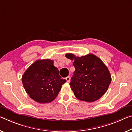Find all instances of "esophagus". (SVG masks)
I'll return each mask as SVG.
<instances>
[{
  "mask_svg": "<svg viewBox=\"0 0 132 132\" xmlns=\"http://www.w3.org/2000/svg\"><path fill=\"white\" fill-rule=\"evenodd\" d=\"M65 79H66V80L67 82H69L70 80V77L69 76H68V77H66V78H65Z\"/></svg>",
  "mask_w": 132,
  "mask_h": 132,
  "instance_id": "esophagus-1",
  "label": "esophagus"
}]
</instances>
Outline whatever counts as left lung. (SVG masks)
Wrapping results in <instances>:
<instances>
[{
  "label": "left lung",
  "instance_id": "left-lung-1",
  "mask_svg": "<svg viewBox=\"0 0 132 132\" xmlns=\"http://www.w3.org/2000/svg\"><path fill=\"white\" fill-rule=\"evenodd\" d=\"M66 57L74 60L75 71L70 85L75 96L87 102L99 99L108 90L112 80L109 71L102 60L93 54L76 57L66 53Z\"/></svg>",
  "mask_w": 132,
  "mask_h": 132
}]
</instances>
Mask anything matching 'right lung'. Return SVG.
<instances>
[{
	"mask_svg": "<svg viewBox=\"0 0 132 132\" xmlns=\"http://www.w3.org/2000/svg\"><path fill=\"white\" fill-rule=\"evenodd\" d=\"M22 81L31 99L40 103H50L57 97L66 80L59 74L51 59L37 60L28 68Z\"/></svg>",
	"mask_w": 132,
	"mask_h": 132,
	"instance_id": "1",
	"label": "right lung"
}]
</instances>
